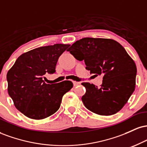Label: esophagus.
Returning a JSON list of instances; mask_svg holds the SVG:
<instances>
[{"mask_svg":"<svg viewBox=\"0 0 147 147\" xmlns=\"http://www.w3.org/2000/svg\"><path fill=\"white\" fill-rule=\"evenodd\" d=\"M79 84H80V82H73V85H74V86H77L79 85Z\"/></svg>","mask_w":147,"mask_h":147,"instance_id":"34e87169","label":"esophagus"}]
</instances>
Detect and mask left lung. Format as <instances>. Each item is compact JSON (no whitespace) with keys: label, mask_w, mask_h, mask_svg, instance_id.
<instances>
[{"label":"left lung","mask_w":147,"mask_h":147,"mask_svg":"<svg viewBox=\"0 0 147 147\" xmlns=\"http://www.w3.org/2000/svg\"><path fill=\"white\" fill-rule=\"evenodd\" d=\"M68 51L76 59L84 61L91 74L103 75L100 88L88 82L82 100L89 111L111 115L122 109L136 87L137 68L121 44L113 39L86 38L77 41Z\"/></svg>","instance_id":"obj_1"}]
</instances>
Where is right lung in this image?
Listing matches in <instances>:
<instances>
[{
    "instance_id": "obj_1",
    "label": "right lung",
    "mask_w": 147,
    "mask_h": 147,
    "mask_svg": "<svg viewBox=\"0 0 147 147\" xmlns=\"http://www.w3.org/2000/svg\"><path fill=\"white\" fill-rule=\"evenodd\" d=\"M70 45L40 47L23 53L7 74L8 93L26 117L42 119L56 113L62 97L73 87L70 81L48 84L47 74L55 73L59 57Z\"/></svg>"
}]
</instances>
